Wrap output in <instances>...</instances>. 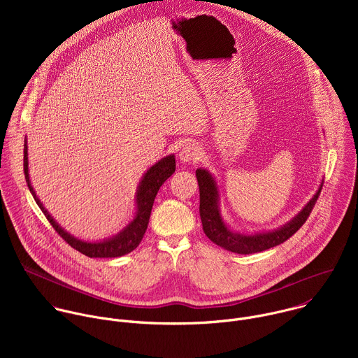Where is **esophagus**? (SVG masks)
<instances>
[{
    "label": "esophagus",
    "instance_id": "1",
    "mask_svg": "<svg viewBox=\"0 0 358 358\" xmlns=\"http://www.w3.org/2000/svg\"><path fill=\"white\" fill-rule=\"evenodd\" d=\"M178 157L182 163L198 162L201 159V147L196 143H185L181 150L178 151Z\"/></svg>",
    "mask_w": 358,
    "mask_h": 358
}]
</instances>
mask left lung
<instances>
[{
	"instance_id": "obj_1",
	"label": "left lung",
	"mask_w": 358,
	"mask_h": 358,
	"mask_svg": "<svg viewBox=\"0 0 358 358\" xmlns=\"http://www.w3.org/2000/svg\"><path fill=\"white\" fill-rule=\"evenodd\" d=\"M198 187H199V217L202 222V229L206 235L218 246L231 250L234 253L249 255L266 250L276 245L283 243L292 235H294L300 227L308 221L315 203L320 195L323 184L319 187L315 196L306 203L304 208L286 225L276 231L264 232V234H255V235H243L232 232L224 222L220 208H218V187L213 176L207 170L198 169L195 171Z\"/></svg>"
}]
</instances>
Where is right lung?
Returning <instances> with one entry per match:
<instances>
[{"mask_svg": "<svg viewBox=\"0 0 358 358\" xmlns=\"http://www.w3.org/2000/svg\"><path fill=\"white\" fill-rule=\"evenodd\" d=\"M174 171H176V159L173 155L167 156V157L162 159L159 163H156L144 174V177L138 185L137 195H136L137 213H136L134 220L120 234H117L116 236H113L110 239H106L103 242H85V241H80V239L72 236L66 231H64L42 206V202L36 196V194L31 185V181H29L27 140L24 144V174H25L28 188H29L34 199L36 201L38 207L45 214L49 224L52 225L54 229L66 241V243H69L73 249L79 250L80 253L86 255V257H89V258H117V257H123V255H126V253H130L131 250H134L138 246V243L141 242V239L145 234L152 203H155V198H156L160 187L166 182L167 178H170L174 174Z\"/></svg>", "mask_w": 358, "mask_h": 358, "instance_id": "1", "label": "right lung"}]
</instances>
